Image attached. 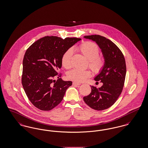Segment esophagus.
Returning a JSON list of instances; mask_svg holds the SVG:
<instances>
[{
  "mask_svg": "<svg viewBox=\"0 0 148 148\" xmlns=\"http://www.w3.org/2000/svg\"><path fill=\"white\" fill-rule=\"evenodd\" d=\"M80 84H81L80 83H79L75 82H74L73 83V85H79Z\"/></svg>",
  "mask_w": 148,
  "mask_h": 148,
  "instance_id": "obj_1",
  "label": "esophagus"
}]
</instances>
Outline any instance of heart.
I'll use <instances>...</instances> for the list:
<instances>
[{
  "instance_id": "b5f03b06",
  "label": "heart",
  "mask_w": 148,
  "mask_h": 148,
  "mask_svg": "<svg viewBox=\"0 0 148 148\" xmlns=\"http://www.w3.org/2000/svg\"><path fill=\"white\" fill-rule=\"evenodd\" d=\"M75 50L85 56L88 60L89 68L94 73H99L103 69L104 66V60L102 56H99L98 46L92 42H85L80 44L75 48ZM72 50H66L62 57V65L66 69L71 68ZM91 75L89 71H80L73 69L68 73L67 77L71 80L77 83L85 82Z\"/></svg>"
}]
</instances>
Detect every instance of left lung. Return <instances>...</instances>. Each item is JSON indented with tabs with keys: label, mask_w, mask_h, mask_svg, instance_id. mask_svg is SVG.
<instances>
[{
	"label": "left lung",
	"mask_w": 148,
	"mask_h": 148,
	"mask_svg": "<svg viewBox=\"0 0 148 148\" xmlns=\"http://www.w3.org/2000/svg\"><path fill=\"white\" fill-rule=\"evenodd\" d=\"M85 38L98 44L105 59L104 68L95 77L103 85L91 86L92 92L83 98L85 103L97 110H105L115 103L121 94L126 75V64L123 54L110 40L99 35H86Z\"/></svg>",
	"instance_id": "left-lung-1"
}]
</instances>
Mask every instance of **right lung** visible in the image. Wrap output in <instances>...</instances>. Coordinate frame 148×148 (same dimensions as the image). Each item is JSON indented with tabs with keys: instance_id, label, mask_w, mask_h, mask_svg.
Wrapping results in <instances>:
<instances>
[{
	"instance_id": "obj_1",
	"label": "right lung",
	"mask_w": 148,
	"mask_h": 148,
	"mask_svg": "<svg viewBox=\"0 0 148 148\" xmlns=\"http://www.w3.org/2000/svg\"><path fill=\"white\" fill-rule=\"evenodd\" d=\"M80 38L47 36L33 43L23 61L21 83L30 102L38 109L50 110L63 100L71 81L59 78L64 53Z\"/></svg>"
}]
</instances>
